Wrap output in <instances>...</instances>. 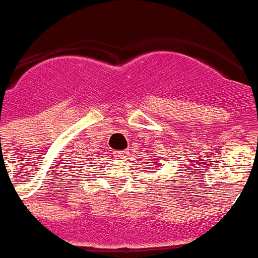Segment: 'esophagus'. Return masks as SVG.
I'll list each match as a JSON object with an SVG mask.
<instances>
[{"mask_svg": "<svg viewBox=\"0 0 258 258\" xmlns=\"http://www.w3.org/2000/svg\"><path fill=\"white\" fill-rule=\"evenodd\" d=\"M127 155H129V151H115L114 152V157L116 158V159H126Z\"/></svg>", "mask_w": 258, "mask_h": 258, "instance_id": "34e87169", "label": "esophagus"}]
</instances>
